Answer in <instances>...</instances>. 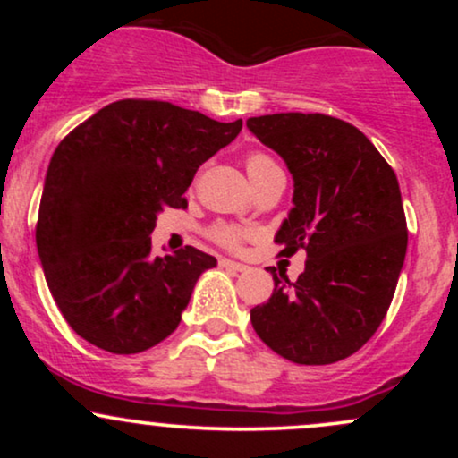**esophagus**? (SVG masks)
I'll list each match as a JSON object with an SVG mask.
<instances>
[{
    "label": "esophagus",
    "instance_id": "esophagus-1",
    "mask_svg": "<svg viewBox=\"0 0 458 458\" xmlns=\"http://www.w3.org/2000/svg\"><path fill=\"white\" fill-rule=\"evenodd\" d=\"M219 267H222V269H225V271H230V273H243V271H247L245 265H241V262H234V260H228V259L219 260Z\"/></svg>",
    "mask_w": 458,
    "mask_h": 458
}]
</instances>
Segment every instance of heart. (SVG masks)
<instances>
[{
	"label": "heart",
	"instance_id": "obj_1",
	"mask_svg": "<svg viewBox=\"0 0 458 458\" xmlns=\"http://www.w3.org/2000/svg\"><path fill=\"white\" fill-rule=\"evenodd\" d=\"M245 165H247V174H250L251 181H254L256 176L262 174V172L276 165V161H273L269 155H265V152H251V155L245 159ZM213 236L225 247H239L241 241L247 236V233H243V230L239 228H230V225H219V228H215Z\"/></svg>",
	"mask_w": 458,
	"mask_h": 458
}]
</instances>
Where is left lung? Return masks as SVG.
<instances>
[{
    "instance_id": "obj_1",
    "label": "left lung",
    "mask_w": 458,
    "mask_h": 458,
    "mask_svg": "<svg viewBox=\"0 0 458 458\" xmlns=\"http://www.w3.org/2000/svg\"><path fill=\"white\" fill-rule=\"evenodd\" d=\"M247 129L282 157L295 182V207L276 243L286 256H308L297 282L284 277L288 287L271 269L276 288L251 308V325L295 364H334L375 335L396 291L407 254L398 178L360 129L331 115H259Z\"/></svg>"
}]
</instances>
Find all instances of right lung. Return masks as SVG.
I'll use <instances>...</instances> for the list:
<instances>
[{"label":"right lung","mask_w":458,"mask_h":458,"mask_svg":"<svg viewBox=\"0 0 458 458\" xmlns=\"http://www.w3.org/2000/svg\"><path fill=\"white\" fill-rule=\"evenodd\" d=\"M165 101L124 98L60 141L45 176L36 247L66 323L109 351L141 353L181 323L198 277L217 260L187 245L152 256L163 208H185L198 167L239 135Z\"/></svg>","instance_id":"add662e5"}]
</instances>
